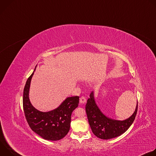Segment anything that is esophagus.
<instances>
[{
    "label": "esophagus",
    "instance_id": "1",
    "mask_svg": "<svg viewBox=\"0 0 156 156\" xmlns=\"http://www.w3.org/2000/svg\"><path fill=\"white\" fill-rule=\"evenodd\" d=\"M86 102V99L85 97L82 96V97H81V98H80V103L84 104V103H85Z\"/></svg>",
    "mask_w": 156,
    "mask_h": 156
}]
</instances>
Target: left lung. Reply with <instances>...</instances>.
Returning a JSON list of instances; mask_svg holds the SVG:
<instances>
[{
    "label": "left lung",
    "instance_id": "left-lung-1",
    "mask_svg": "<svg viewBox=\"0 0 156 156\" xmlns=\"http://www.w3.org/2000/svg\"><path fill=\"white\" fill-rule=\"evenodd\" d=\"M85 108L94 135L101 139L109 140L120 136L134 122L138 110V101L134 113L130 117L122 121L109 119L102 114L96 104L93 91L87 101Z\"/></svg>",
    "mask_w": 156,
    "mask_h": 156
}]
</instances>
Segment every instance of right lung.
Wrapping results in <instances>:
<instances>
[{"label":"right lung","instance_id":"add662e5","mask_svg":"<svg viewBox=\"0 0 156 156\" xmlns=\"http://www.w3.org/2000/svg\"><path fill=\"white\" fill-rule=\"evenodd\" d=\"M36 68L28 78L24 87L23 106L25 115L31 129L43 139L60 140L70 130L72 113L78 106L80 97L67 98L57 108L49 112H44L37 110L32 105L29 99L31 80Z\"/></svg>","mask_w":156,"mask_h":156}]
</instances>
